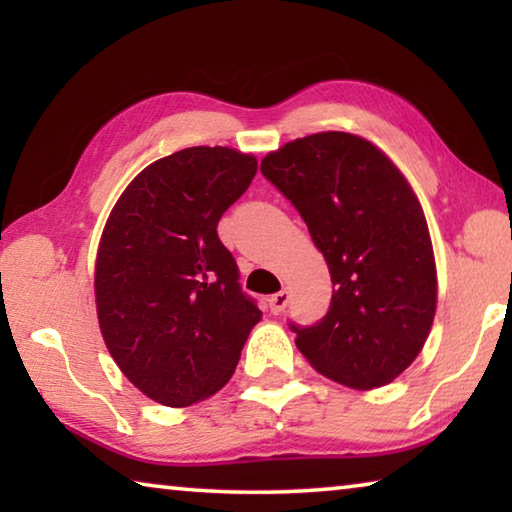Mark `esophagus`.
Masks as SVG:
<instances>
[{
	"label": "esophagus",
	"mask_w": 512,
	"mask_h": 512,
	"mask_svg": "<svg viewBox=\"0 0 512 512\" xmlns=\"http://www.w3.org/2000/svg\"><path fill=\"white\" fill-rule=\"evenodd\" d=\"M289 298L291 296H289L287 289L273 293V296L268 298V309H271V314H280V311H284V307L289 305Z\"/></svg>",
	"instance_id": "34e87169"
}]
</instances>
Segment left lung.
I'll list each match as a JSON object with an SVG mask.
<instances>
[{
    "mask_svg": "<svg viewBox=\"0 0 512 512\" xmlns=\"http://www.w3.org/2000/svg\"><path fill=\"white\" fill-rule=\"evenodd\" d=\"M259 169L300 212L332 275L327 314L289 323L298 350L339 384H391L436 314V262L413 189L375 144L339 131L284 144Z\"/></svg>",
    "mask_w": 512,
    "mask_h": 512,
    "instance_id": "1",
    "label": "left lung"
}]
</instances>
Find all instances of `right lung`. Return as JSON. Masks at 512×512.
I'll return each mask as SVG.
<instances>
[{
    "label": "right lung",
    "mask_w": 512,
    "mask_h": 512,
    "mask_svg": "<svg viewBox=\"0 0 512 512\" xmlns=\"http://www.w3.org/2000/svg\"><path fill=\"white\" fill-rule=\"evenodd\" d=\"M257 173L253 155L192 146L149 164L103 228L94 293L119 370L164 406L228 384L262 311L216 225Z\"/></svg>",
    "instance_id": "1"
}]
</instances>
